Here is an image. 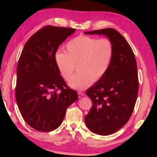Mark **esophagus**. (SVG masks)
<instances>
[{
	"label": "esophagus",
	"instance_id": "1",
	"mask_svg": "<svg viewBox=\"0 0 157 157\" xmlns=\"http://www.w3.org/2000/svg\"><path fill=\"white\" fill-rule=\"evenodd\" d=\"M78 97H79V98H81V97H82V96H83V95H84V93L80 92V91H78Z\"/></svg>",
	"mask_w": 157,
	"mask_h": 157
}]
</instances>
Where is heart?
Returning a JSON list of instances; mask_svg holds the SVG:
<instances>
[{"label": "heart", "mask_w": 157, "mask_h": 157, "mask_svg": "<svg viewBox=\"0 0 157 157\" xmlns=\"http://www.w3.org/2000/svg\"><path fill=\"white\" fill-rule=\"evenodd\" d=\"M66 52H57L55 63L59 72L68 81L78 65V73L71 79L69 85L84 89L93 82H98L107 73L113 56V45L107 38L79 35L66 45Z\"/></svg>", "instance_id": "1"}]
</instances>
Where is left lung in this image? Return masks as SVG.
I'll use <instances>...</instances> for the list:
<instances>
[{
    "label": "left lung",
    "mask_w": 157,
    "mask_h": 157,
    "mask_svg": "<svg viewBox=\"0 0 157 157\" xmlns=\"http://www.w3.org/2000/svg\"><path fill=\"white\" fill-rule=\"evenodd\" d=\"M86 34H103L113 45L110 67L103 78L86 91L92 107L84 118L95 134L107 136L118 131L131 117L139 92L137 64L132 48L113 28L89 31Z\"/></svg>",
    "instance_id": "8db88e82"
}]
</instances>
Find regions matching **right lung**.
Here are the masks:
<instances>
[{
  "label": "right lung",
  "instance_id": "1",
  "mask_svg": "<svg viewBox=\"0 0 157 157\" xmlns=\"http://www.w3.org/2000/svg\"><path fill=\"white\" fill-rule=\"evenodd\" d=\"M75 29L44 26L26 42L18 59L16 100L21 116L33 129L50 132L60 126L66 109L78 99L59 75L55 54Z\"/></svg>",
  "mask_w": 157,
  "mask_h": 157
}]
</instances>
